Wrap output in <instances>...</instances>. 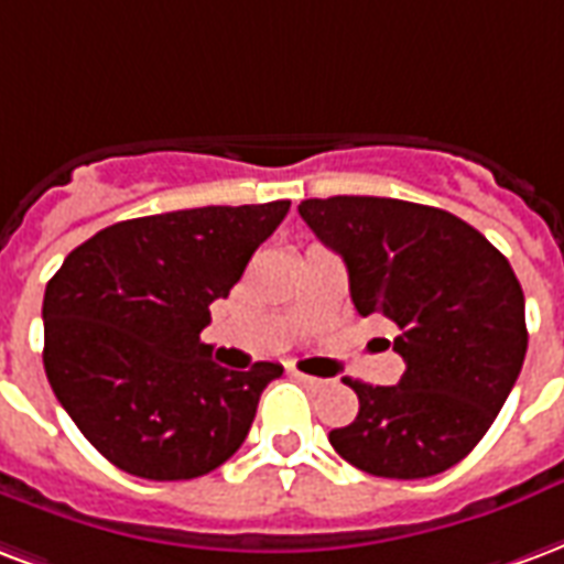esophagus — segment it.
I'll return each mask as SVG.
<instances>
[{"instance_id":"34e87169","label":"esophagus","mask_w":564,"mask_h":564,"mask_svg":"<svg viewBox=\"0 0 564 564\" xmlns=\"http://www.w3.org/2000/svg\"><path fill=\"white\" fill-rule=\"evenodd\" d=\"M291 376L300 378L303 384H310V388H322L324 378H315V376H306V372H300V369H291Z\"/></svg>"}]
</instances>
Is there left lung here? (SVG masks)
I'll list each match as a JSON object with an SVG mask.
<instances>
[{
    "instance_id": "8db88e82",
    "label": "left lung",
    "mask_w": 564,
    "mask_h": 564,
    "mask_svg": "<svg viewBox=\"0 0 564 564\" xmlns=\"http://www.w3.org/2000/svg\"><path fill=\"white\" fill-rule=\"evenodd\" d=\"M315 237L343 254L357 312L397 324L400 384L348 381L360 412L330 433L336 454L378 478L456 466L501 412L523 369L525 300L508 258L468 221L397 197L300 200Z\"/></svg>"
}]
</instances>
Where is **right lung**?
Wrapping results in <instances>:
<instances>
[{
    "instance_id": "obj_1",
    "label": "right lung",
    "mask_w": 564,
    "mask_h": 564,
    "mask_svg": "<svg viewBox=\"0 0 564 564\" xmlns=\"http://www.w3.org/2000/svg\"><path fill=\"white\" fill-rule=\"evenodd\" d=\"M291 200L117 221L77 246L44 291V372L77 430L113 466L188 480L246 442L279 364L231 372L200 330Z\"/></svg>"
}]
</instances>
